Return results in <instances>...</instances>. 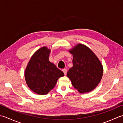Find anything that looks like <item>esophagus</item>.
<instances>
[{
    "instance_id": "34e87169",
    "label": "esophagus",
    "mask_w": 123,
    "mask_h": 123,
    "mask_svg": "<svg viewBox=\"0 0 123 123\" xmlns=\"http://www.w3.org/2000/svg\"><path fill=\"white\" fill-rule=\"evenodd\" d=\"M62 71L63 72V73H64L65 75H66V74H67V69H65V68L62 69Z\"/></svg>"
}]
</instances>
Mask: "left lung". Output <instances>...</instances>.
<instances>
[{
	"mask_svg": "<svg viewBox=\"0 0 123 123\" xmlns=\"http://www.w3.org/2000/svg\"><path fill=\"white\" fill-rule=\"evenodd\" d=\"M69 52L73 55V66L67 76L73 86L81 93L92 91L101 81L103 75L101 62L91 49L83 44H77Z\"/></svg>",
	"mask_w": 123,
	"mask_h": 123,
	"instance_id": "1",
	"label": "left lung"
}]
</instances>
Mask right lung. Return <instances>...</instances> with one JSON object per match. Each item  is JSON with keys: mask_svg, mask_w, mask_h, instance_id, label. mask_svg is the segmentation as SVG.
<instances>
[{"mask_svg": "<svg viewBox=\"0 0 123 123\" xmlns=\"http://www.w3.org/2000/svg\"><path fill=\"white\" fill-rule=\"evenodd\" d=\"M51 50L42 47L34 52L27 65L24 76L27 86L34 93L44 95L54 88L64 73L49 61Z\"/></svg>", "mask_w": 123, "mask_h": 123, "instance_id": "obj_1", "label": "right lung"}]
</instances>
